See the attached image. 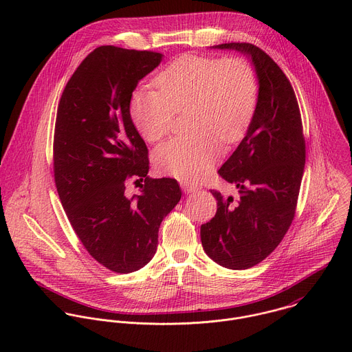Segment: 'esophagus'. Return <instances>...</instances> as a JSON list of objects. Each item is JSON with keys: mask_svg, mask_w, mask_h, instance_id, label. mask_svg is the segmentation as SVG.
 Returning a JSON list of instances; mask_svg holds the SVG:
<instances>
[{"mask_svg": "<svg viewBox=\"0 0 352 352\" xmlns=\"http://www.w3.org/2000/svg\"><path fill=\"white\" fill-rule=\"evenodd\" d=\"M181 186L184 189L185 193H192V192H196L199 188L193 184H189V182H181Z\"/></svg>", "mask_w": 352, "mask_h": 352, "instance_id": "1", "label": "esophagus"}]
</instances>
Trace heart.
<instances>
[{"label": "heart", "mask_w": 352, "mask_h": 352, "mask_svg": "<svg viewBox=\"0 0 352 352\" xmlns=\"http://www.w3.org/2000/svg\"><path fill=\"white\" fill-rule=\"evenodd\" d=\"M155 89H138L131 96L129 114L147 142L164 138L175 113H186L190 132L160 144L153 163L160 174L185 181L204 177L224 143L239 140L254 117L259 79L243 58L186 54L170 63L155 79Z\"/></svg>", "instance_id": "1"}]
</instances>
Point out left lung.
<instances>
[{
  "instance_id": "left-lung-1",
  "label": "left lung",
  "mask_w": 352,
  "mask_h": 352,
  "mask_svg": "<svg viewBox=\"0 0 352 352\" xmlns=\"http://www.w3.org/2000/svg\"><path fill=\"white\" fill-rule=\"evenodd\" d=\"M219 50L246 56L259 79L258 104L248 131L219 174L239 199L210 192L216 216L200 227L208 256L223 267L249 269L266 259L288 231L305 167V139L294 89L259 47L224 43Z\"/></svg>"
}]
</instances>
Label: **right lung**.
Segmentation results:
<instances>
[{
  "instance_id": "right-lung-1",
  "label": "right lung",
  "mask_w": 352,
  "mask_h": 352,
  "mask_svg": "<svg viewBox=\"0 0 352 352\" xmlns=\"http://www.w3.org/2000/svg\"><path fill=\"white\" fill-rule=\"evenodd\" d=\"M163 54L102 45L68 80L57 111L54 178L67 217L87 252L116 273L146 266L157 250L163 219L181 189L150 178L147 147L131 114V96ZM141 184L126 195V182Z\"/></svg>"
}]
</instances>
